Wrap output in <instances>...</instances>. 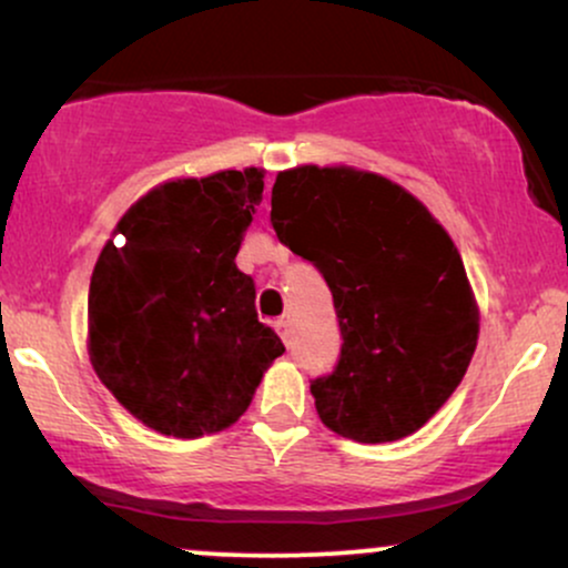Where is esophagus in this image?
<instances>
[{"instance_id": "1", "label": "esophagus", "mask_w": 568, "mask_h": 568, "mask_svg": "<svg viewBox=\"0 0 568 568\" xmlns=\"http://www.w3.org/2000/svg\"><path fill=\"white\" fill-rule=\"evenodd\" d=\"M275 328H277L280 338H283V342L288 344L291 342V321H288V317H280V321H275Z\"/></svg>"}]
</instances>
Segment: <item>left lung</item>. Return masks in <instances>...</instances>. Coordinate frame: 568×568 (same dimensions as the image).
<instances>
[{"mask_svg": "<svg viewBox=\"0 0 568 568\" xmlns=\"http://www.w3.org/2000/svg\"><path fill=\"white\" fill-rule=\"evenodd\" d=\"M272 226L334 293L342 355L310 384L342 438L400 440L459 387L478 344V304L454 240L379 173L298 165L277 173Z\"/></svg>", "mask_w": 568, "mask_h": 568, "instance_id": "8db88e82", "label": "left lung"}]
</instances>
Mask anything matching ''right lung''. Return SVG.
I'll list each match as a JSON object with an SVG mask.
<instances>
[{
	"mask_svg": "<svg viewBox=\"0 0 568 568\" xmlns=\"http://www.w3.org/2000/svg\"><path fill=\"white\" fill-rule=\"evenodd\" d=\"M264 171H219L154 186L128 207L98 256L88 352L98 379L135 419L173 438L232 427L285 352L258 323L256 288L237 270L262 202Z\"/></svg>",
	"mask_w": 568,
	"mask_h": 568,
	"instance_id": "add662e5",
	"label": "right lung"
}]
</instances>
